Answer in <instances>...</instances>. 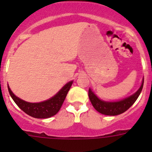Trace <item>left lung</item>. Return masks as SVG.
Masks as SVG:
<instances>
[{
	"label": "left lung",
	"mask_w": 152,
	"mask_h": 152,
	"mask_svg": "<svg viewBox=\"0 0 152 152\" xmlns=\"http://www.w3.org/2000/svg\"><path fill=\"white\" fill-rule=\"evenodd\" d=\"M143 84H144V79L142 80V84L140 88L138 90L137 92H135V94L130 96L129 97L126 98L124 100L118 102H105L100 100L92 92L91 89H89V91H88V96H89L90 100L92 103L93 107H94L96 111L107 116H116V115H119L126 112L136 101L139 94L142 92Z\"/></svg>",
	"instance_id": "obj_1"
}]
</instances>
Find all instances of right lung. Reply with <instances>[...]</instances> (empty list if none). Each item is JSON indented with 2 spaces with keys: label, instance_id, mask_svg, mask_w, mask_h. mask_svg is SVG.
Segmentation results:
<instances>
[{
  "label": "right lung",
  "instance_id": "right-lung-1",
  "mask_svg": "<svg viewBox=\"0 0 152 152\" xmlns=\"http://www.w3.org/2000/svg\"><path fill=\"white\" fill-rule=\"evenodd\" d=\"M72 83L73 81L68 82L61 88V91L56 96L41 103H28L16 96L10 91V88H8V91L13 101L24 113H26L32 117L37 119H46L54 116L59 111Z\"/></svg>",
  "mask_w": 152,
  "mask_h": 152
}]
</instances>
